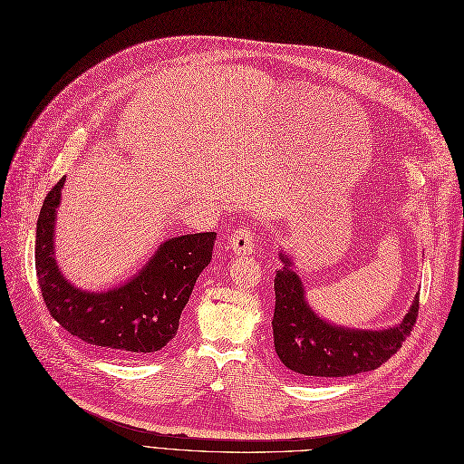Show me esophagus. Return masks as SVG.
<instances>
[{
    "label": "esophagus",
    "mask_w": 464,
    "mask_h": 464,
    "mask_svg": "<svg viewBox=\"0 0 464 464\" xmlns=\"http://www.w3.org/2000/svg\"><path fill=\"white\" fill-rule=\"evenodd\" d=\"M230 247L236 255H251L255 251V234L251 228L241 227L230 234Z\"/></svg>",
    "instance_id": "34e87169"
}]
</instances>
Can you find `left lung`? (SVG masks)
Wrapping results in <instances>:
<instances>
[{"mask_svg": "<svg viewBox=\"0 0 464 464\" xmlns=\"http://www.w3.org/2000/svg\"><path fill=\"white\" fill-rule=\"evenodd\" d=\"M285 266L276 272L274 345L281 362L305 378L326 380L355 376L387 362L402 347L419 315L415 296L402 323L387 330H351L334 326L314 314L304 298L302 281L293 262L279 255Z\"/></svg>", "mask_w": 464, "mask_h": 464, "instance_id": "8db88e82", "label": "left lung"}]
</instances>
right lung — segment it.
I'll return each mask as SVG.
<instances>
[{"label": "right lung", "mask_w": 464, "mask_h": 464, "mask_svg": "<svg viewBox=\"0 0 464 464\" xmlns=\"http://www.w3.org/2000/svg\"><path fill=\"white\" fill-rule=\"evenodd\" d=\"M63 181L49 190L37 218L35 272L49 314L72 336L111 355L141 359L160 351L178 334L194 283L211 262L217 234L169 237L119 289L81 291L62 276L54 260V217Z\"/></svg>", "instance_id": "obj_1"}]
</instances>
